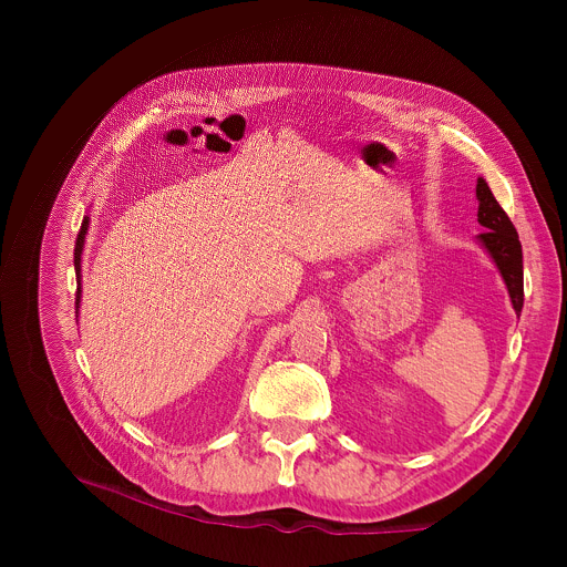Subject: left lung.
<instances>
[{
  "label": "left lung",
  "mask_w": 567,
  "mask_h": 567,
  "mask_svg": "<svg viewBox=\"0 0 567 567\" xmlns=\"http://www.w3.org/2000/svg\"><path fill=\"white\" fill-rule=\"evenodd\" d=\"M475 197L481 202L478 223L487 229L478 238L492 255V259L496 261L505 285H508L515 312L519 315L524 306V264H522V244H519L517 229L508 218V214H505L501 204L496 202V197L492 195L485 178H478Z\"/></svg>",
  "instance_id": "1"
}]
</instances>
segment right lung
<instances>
[{"mask_svg":"<svg viewBox=\"0 0 567 567\" xmlns=\"http://www.w3.org/2000/svg\"><path fill=\"white\" fill-rule=\"evenodd\" d=\"M86 225H89V218H84L82 220V225H80V231H78V238H75V252H73V257H75V278H78V291H75V308L80 306V255H82V246H84V234H86Z\"/></svg>","mask_w":567,"mask_h":567,"instance_id":"right-lung-1","label":"right lung"}]
</instances>
